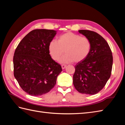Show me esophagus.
I'll return each instance as SVG.
<instances>
[{
  "label": "esophagus",
  "instance_id": "obj_1",
  "mask_svg": "<svg viewBox=\"0 0 125 125\" xmlns=\"http://www.w3.org/2000/svg\"><path fill=\"white\" fill-rule=\"evenodd\" d=\"M66 66H67L66 65H61L62 69H64L66 68Z\"/></svg>",
  "mask_w": 125,
  "mask_h": 125
}]
</instances>
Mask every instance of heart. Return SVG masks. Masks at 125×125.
<instances>
[{
  "mask_svg": "<svg viewBox=\"0 0 125 125\" xmlns=\"http://www.w3.org/2000/svg\"><path fill=\"white\" fill-rule=\"evenodd\" d=\"M91 48V43L88 38L72 32L62 34L58 42L52 40L48 46L49 54L55 61L59 60L65 51L66 54L60 60L61 63L82 62L88 56Z\"/></svg>",
  "mask_w": 125,
  "mask_h": 125,
  "instance_id": "obj_1",
  "label": "heart"
}]
</instances>
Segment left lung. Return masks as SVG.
Wrapping results in <instances>:
<instances>
[{
  "label": "left lung",
  "instance_id": "obj_1",
  "mask_svg": "<svg viewBox=\"0 0 125 125\" xmlns=\"http://www.w3.org/2000/svg\"><path fill=\"white\" fill-rule=\"evenodd\" d=\"M78 31L90 40L91 48L86 59L75 65L73 84L81 94L94 95L103 89L110 77L112 52L106 41L99 34L89 30Z\"/></svg>",
  "mask_w": 125,
  "mask_h": 125
}]
</instances>
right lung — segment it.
Segmentation results:
<instances>
[{
	"label": "right lung",
	"mask_w": 125,
	"mask_h": 125,
	"mask_svg": "<svg viewBox=\"0 0 125 125\" xmlns=\"http://www.w3.org/2000/svg\"><path fill=\"white\" fill-rule=\"evenodd\" d=\"M57 31L39 29L27 34L13 56L14 76L21 89L32 96L49 92L62 71L49 54V44Z\"/></svg>",
	"instance_id": "add662e5"
}]
</instances>
